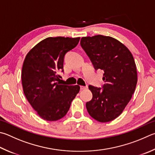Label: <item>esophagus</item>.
<instances>
[{
	"label": "esophagus",
	"mask_w": 155,
	"mask_h": 155,
	"mask_svg": "<svg viewBox=\"0 0 155 155\" xmlns=\"http://www.w3.org/2000/svg\"><path fill=\"white\" fill-rule=\"evenodd\" d=\"M80 88H81V90L85 89H87V86H81Z\"/></svg>",
	"instance_id": "1"
}]
</instances>
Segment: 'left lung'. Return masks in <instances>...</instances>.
Wrapping results in <instances>:
<instances>
[{
  "mask_svg": "<svg viewBox=\"0 0 155 155\" xmlns=\"http://www.w3.org/2000/svg\"><path fill=\"white\" fill-rule=\"evenodd\" d=\"M81 45L95 70H104L102 89L89 85L93 97L86 103L90 116L109 122L124 110L136 89L137 75L131 53L117 39L95 35L81 39Z\"/></svg>",
  "mask_w": 155,
  "mask_h": 155,
  "instance_id": "left-lung-1",
  "label": "left lung"
}]
</instances>
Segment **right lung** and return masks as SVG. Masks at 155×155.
I'll list each match as a JSON object with an SVG mask.
<instances>
[{
	"label": "right lung",
	"mask_w": 155,
	"mask_h": 155,
	"mask_svg": "<svg viewBox=\"0 0 155 155\" xmlns=\"http://www.w3.org/2000/svg\"><path fill=\"white\" fill-rule=\"evenodd\" d=\"M80 37H48L27 53L21 70L24 94L41 119L55 121L68 112L79 92L78 85H61L66 53L77 45Z\"/></svg>",
	"instance_id": "add662e5"
}]
</instances>
